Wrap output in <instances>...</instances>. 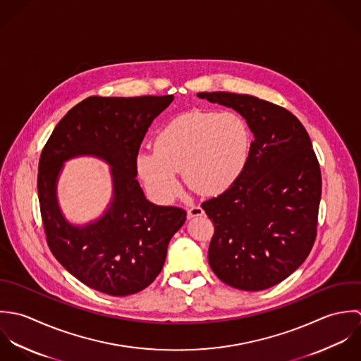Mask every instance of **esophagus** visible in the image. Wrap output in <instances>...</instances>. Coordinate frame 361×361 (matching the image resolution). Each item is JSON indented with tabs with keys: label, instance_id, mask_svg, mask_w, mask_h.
Masks as SVG:
<instances>
[{
	"label": "esophagus",
	"instance_id": "34e87169",
	"mask_svg": "<svg viewBox=\"0 0 361 361\" xmlns=\"http://www.w3.org/2000/svg\"><path fill=\"white\" fill-rule=\"evenodd\" d=\"M187 215H188V219L202 216V215H204V209H202L201 207H191V208L187 211Z\"/></svg>",
	"mask_w": 361,
	"mask_h": 361
}]
</instances>
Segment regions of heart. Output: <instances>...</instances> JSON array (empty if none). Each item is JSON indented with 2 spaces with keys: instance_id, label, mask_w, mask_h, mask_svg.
<instances>
[{
  "instance_id": "1",
  "label": "heart",
  "mask_w": 361,
  "mask_h": 361,
  "mask_svg": "<svg viewBox=\"0 0 361 361\" xmlns=\"http://www.w3.org/2000/svg\"><path fill=\"white\" fill-rule=\"evenodd\" d=\"M251 130L235 111L191 110L170 120L154 137V150L137 153L146 188L169 204L181 191L177 171L200 194L216 195L243 176L251 156Z\"/></svg>"
}]
</instances>
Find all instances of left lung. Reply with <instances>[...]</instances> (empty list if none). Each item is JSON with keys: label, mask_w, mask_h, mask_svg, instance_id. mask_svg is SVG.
Instances as JSON below:
<instances>
[{"label": "left lung", "mask_w": 361, "mask_h": 361, "mask_svg": "<svg viewBox=\"0 0 361 361\" xmlns=\"http://www.w3.org/2000/svg\"><path fill=\"white\" fill-rule=\"evenodd\" d=\"M197 96L235 110L254 135L238 181L202 204L215 226L209 265L231 288H272L305 261L315 241L322 181L311 140L295 116L259 97Z\"/></svg>", "instance_id": "left-lung-1"}]
</instances>
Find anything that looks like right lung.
Here are the masks:
<instances>
[{"label":"right lung","instance_id":"obj_1","mask_svg":"<svg viewBox=\"0 0 361 361\" xmlns=\"http://www.w3.org/2000/svg\"><path fill=\"white\" fill-rule=\"evenodd\" d=\"M174 100L167 96H90L57 124L44 146L37 192L47 244L78 281L110 295H130L160 274L171 237L187 212L149 202L137 181L135 157L152 121ZM90 155L111 166L112 200L103 216L85 225L61 211L56 185L63 163Z\"/></svg>","mask_w":361,"mask_h":361}]
</instances>
